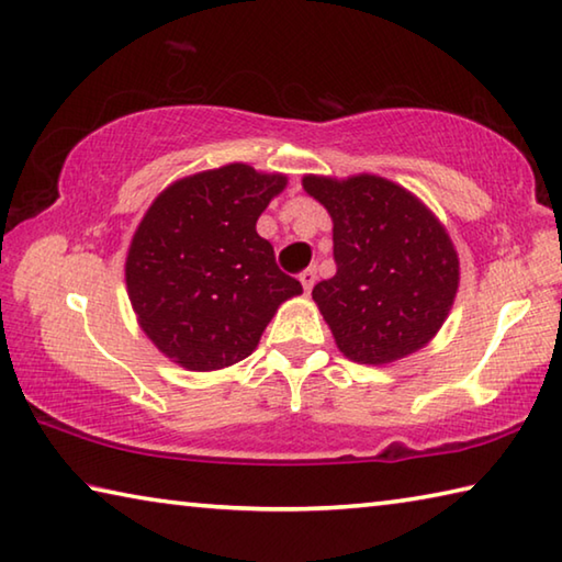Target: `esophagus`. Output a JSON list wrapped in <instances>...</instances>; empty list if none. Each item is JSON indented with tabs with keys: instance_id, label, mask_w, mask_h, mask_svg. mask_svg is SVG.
Returning a JSON list of instances; mask_svg holds the SVG:
<instances>
[{
	"instance_id": "34e87169",
	"label": "esophagus",
	"mask_w": 562,
	"mask_h": 562,
	"mask_svg": "<svg viewBox=\"0 0 562 562\" xmlns=\"http://www.w3.org/2000/svg\"><path fill=\"white\" fill-rule=\"evenodd\" d=\"M315 280H317V270L315 268H307L304 272H300V282H302V290L304 292H312V288H315Z\"/></svg>"
}]
</instances>
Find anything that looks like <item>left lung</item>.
<instances>
[{"instance_id":"left-lung-1","label":"left lung","mask_w":562,"mask_h":562,"mask_svg":"<svg viewBox=\"0 0 562 562\" xmlns=\"http://www.w3.org/2000/svg\"><path fill=\"white\" fill-rule=\"evenodd\" d=\"M327 207L335 278L312 290L337 349L357 364H392L424 349L449 317L461 268L443 223L394 180L304 176Z\"/></svg>"}]
</instances>
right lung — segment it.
<instances>
[{
	"label": "right lung",
	"mask_w": 562,
	"mask_h": 562,
	"mask_svg": "<svg viewBox=\"0 0 562 562\" xmlns=\"http://www.w3.org/2000/svg\"><path fill=\"white\" fill-rule=\"evenodd\" d=\"M284 186V173L247 164L201 170L170 183L133 233L131 307L160 355L188 372L250 357L280 304L302 294L255 231Z\"/></svg>",
	"instance_id": "right-lung-1"
}]
</instances>
